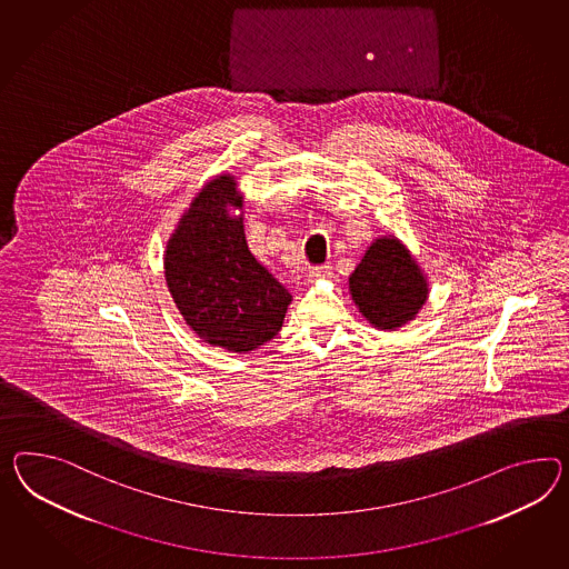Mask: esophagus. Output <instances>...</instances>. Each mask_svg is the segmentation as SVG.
Here are the masks:
<instances>
[{
	"instance_id": "34e87169",
	"label": "esophagus",
	"mask_w": 569,
	"mask_h": 569,
	"mask_svg": "<svg viewBox=\"0 0 569 569\" xmlns=\"http://www.w3.org/2000/svg\"><path fill=\"white\" fill-rule=\"evenodd\" d=\"M332 274V268L330 266H316V268H311L309 270V280H320V278H330Z\"/></svg>"
}]
</instances>
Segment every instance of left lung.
<instances>
[{
	"mask_svg": "<svg viewBox=\"0 0 569 569\" xmlns=\"http://www.w3.org/2000/svg\"><path fill=\"white\" fill-rule=\"evenodd\" d=\"M361 316L378 330H396L415 320L429 295V282L405 243L379 237L349 278Z\"/></svg>",
	"mask_w": 569,
	"mask_h": 569,
	"instance_id": "1",
	"label": "left lung"
}]
</instances>
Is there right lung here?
Instances as JSON below:
<instances>
[{
  "instance_id": "add662e5",
  "label": "right lung",
  "mask_w": 569,
  "mask_h": 569,
  "mask_svg": "<svg viewBox=\"0 0 569 569\" xmlns=\"http://www.w3.org/2000/svg\"><path fill=\"white\" fill-rule=\"evenodd\" d=\"M243 196L233 176L210 179L179 219L164 251V278L179 313L212 347L249 352L280 332L291 292L248 248Z\"/></svg>"
}]
</instances>
